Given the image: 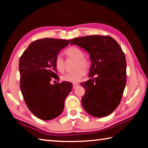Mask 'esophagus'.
I'll list each match as a JSON object with an SVG mask.
<instances>
[{"label": "esophagus", "instance_id": "1", "mask_svg": "<svg viewBox=\"0 0 148 148\" xmlns=\"http://www.w3.org/2000/svg\"><path fill=\"white\" fill-rule=\"evenodd\" d=\"M78 86H79V84H73V88L74 89L76 88V87H78Z\"/></svg>", "mask_w": 148, "mask_h": 148}]
</instances>
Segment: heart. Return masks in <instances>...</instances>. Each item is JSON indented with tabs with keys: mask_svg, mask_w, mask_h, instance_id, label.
<instances>
[{
	"mask_svg": "<svg viewBox=\"0 0 148 148\" xmlns=\"http://www.w3.org/2000/svg\"><path fill=\"white\" fill-rule=\"evenodd\" d=\"M64 53L68 57H72V58L76 59L75 68L77 69L74 72L64 74L62 77V79L64 82H70V83H77L81 80L82 77L86 74V71L83 68H88L89 66V61L88 59L84 57V51L77 47H70L65 50ZM80 66L82 68L80 67ZM55 66L59 72L62 73L64 72V61L61 55H58L55 59Z\"/></svg>",
	"mask_w": 148,
	"mask_h": 148,
	"instance_id": "b5f03b06",
	"label": "heart"
}]
</instances>
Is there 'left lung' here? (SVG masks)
Returning <instances> with one entry per match:
<instances>
[{
	"instance_id": "obj_1",
	"label": "left lung",
	"mask_w": 148,
	"mask_h": 148,
	"mask_svg": "<svg viewBox=\"0 0 148 148\" xmlns=\"http://www.w3.org/2000/svg\"><path fill=\"white\" fill-rule=\"evenodd\" d=\"M77 45L89 54L91 66L89 77H96L81 83L86 89L82 106L89 115L102 117L118 106L127 82V63L121 47L109 36L92 35L74 38Z\"/></svg>"
}]
</instances>
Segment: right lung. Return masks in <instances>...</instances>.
I'll return each mask as SVG.
<instances>
[{"instance_id":"add662e5","label":"right lung","mask_w":148,"mask_h":148,"mask_svg":"<svg viewBox=\"0 0 148 148\" xmlns=\"http://www.w3.org/2000/svg\"><path fill=\"white\" fill-rule=\"evenodd\" d=\"M71 40H37L20 57V89L27 107L42 120L56 118L63 111L64 101L72 89L70 82L51 84L59 79L55 59Z\"/></svg>"}]
</instances>
